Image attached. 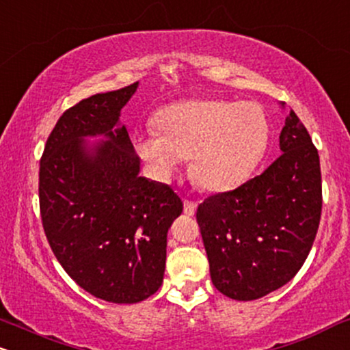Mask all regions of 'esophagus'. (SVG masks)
Returning a JSON list of instances; mask_svg holds the SVG:
<instances>
[{
    "instance_id": "obj_1",
    "label": "esophagus",
    "mask_w": 350,
    "mask_h": 350,
    "mask_svg": "<svg viewBox=\"0 0 350 350\" xmlns=\"http://www.w3.org/2000/svg\"><path fill=\"white\" fill-rule=\"evenodd\" d=\"M197 210V204L192 200H184V213L189 217H192Z\"/></svg>"
}]
</instances>
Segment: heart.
<instances>
[{
    "instance_id": "b5f03b06",
    "label": "heart",
    "mask_w": 350,
    "mask_h": 350,
    "mask_svg": "<svg viewBox=\"0 0 350 350\" xmlns=\"http://www.w3.org/2000/svg\"><path fill=\"white\" fill-rule=\"evenodd\" d=\"M158 130L135 137V148L159 179H170L191 157V176L202 189L238 187L266 154L271 127L256 103L196 99L171 104L157 116Z\"/></svg>"
}]
</instances>
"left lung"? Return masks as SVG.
Wrapping results in <instances>:
<instances>
[{"label":"left lung","instance_id":"8db88e82","mask_svg":"<svg viewBox=\"0 0 350 350\" xmlns=\"http://www.w3.org/2000/svg\"><path fill=\"white\" fill-rule=\"evenodd\" d=\"M279 145L282 154L262 174L210 196L197 208L210 277L233 300H258L284 287L317 237L323 205L319 157L293 111Z\"/></svg>","mask_w":350,"mask_h":350}]
</instances>
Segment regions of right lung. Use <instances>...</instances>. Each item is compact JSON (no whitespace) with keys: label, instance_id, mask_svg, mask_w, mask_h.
Here are the masks:
<instances>
[{"label":"right lung","instance_id":"right-lung-1","mask_svg":"<svg viewBox=\"0 0 350 350\" xmlns=\"http://www.w3.org/2000/svg\"><path fill=\"white\" fill-rule=\"evenodd\" d=\"M137 88L63 112L40 159V217L55 258L79 287L111 303H138L161 287L167 230L183 212L167 184L140 176L120 124ZM96 136L105 140H85Z\"/></svg>","mask_w":350,"mask_h":350}]
</instances>
